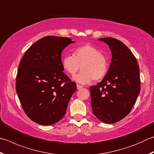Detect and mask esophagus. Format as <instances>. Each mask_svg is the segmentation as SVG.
<instances>
[{"label":"esophagus","mask_w":154,"mask_h":154,"mask_svg":"<svg viewBox=\"0 0 154 154\" xmlns=\"http://www.w3.org/2000/svg\"><path fill=\"white\" fill-rule=\"evenodd\" d=\"M77 89H81L82 88H83V87L82 86V85H77Z\"/></svg>","instance_id":"esophagus-1"}]
</instances>
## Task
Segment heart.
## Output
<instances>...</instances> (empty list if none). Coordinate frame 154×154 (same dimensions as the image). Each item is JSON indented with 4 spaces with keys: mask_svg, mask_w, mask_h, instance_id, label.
Segmentation results:
<instances>
[{
    "mask_svg": "<svg viewBox=\"0 0 154 154\" xmlns=\"http://www.w3.org/2000/svg\"><path fill=\"white\" fill-rule=\"evenodd\" d=\"M63 69L71 75H74L82 69L73 79L82 84H88L94 79L97 81L104 78L108 72L107 59L100 50L91 44L77 47L73 54L63 58Z\"/></svg>",
    "mask_w": 154,
    "mask_h": 154,
    "instance_id": "b5f03b06",
    "label": "heart"
}]
</instances>
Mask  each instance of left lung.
Listing matches in <instances>:
<instances>
[{"label": "left lung", "instance_id": "left-lung-1", "mask_svg": "<svg viewBox=\"0 0 154 154\" xmlns=\"http://www.w3.org/2000/svg\"><path fill=\"white\" fill-rule=\"evenodd\" d=\"M112 52L110 68L97 85L90 88L93 113L100 121L115 123L127 116L140 92L139 67L135 56L117 39L100 38Z\"/></svg>", "mask_w": 154, "mask_h": 154}]
</instances>
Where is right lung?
Masks as SVG:
<instances>
[{
	"label": "right lung",
	"instance_id": "right-lung-1",
	"mask_svg": "<svg viewBox=\"0 0 154 154\" xmlns=\"http://www.w3.org/2000/svg\"><path fill=\"white\" fill-rule=\"evenodd\" d=\"M69 38L46 36L31 46L18 67L17 94L25 113L42 125L57 123L65 115L77 85L63 72L61 53Z\"/></svg>",
	"mask_w": 154,
	"mask_h": 154
}]
</instances>
